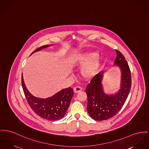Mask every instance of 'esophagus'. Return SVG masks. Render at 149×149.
I'll return each instance as SVG.
<instances>
[{
  "label": "esophagus",
  "mask_w": 149,
  "mask_h": 149,
  "mask_svg": "<svg viewBox=\"0 0 149 149\" xmlns=\"http://www.w3.org/2000/svg\"><path fill=\"white\" fill-rule=\"evenodd\" d=\"M73 90H74V93H79V91H81L82 90V88L81 87H79V86H76V87L74 88Z\"/></svg>",
  "instance_id": "obj_1"
}]
</instances>
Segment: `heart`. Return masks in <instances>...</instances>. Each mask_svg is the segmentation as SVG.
Listing matches in <instances>:
<instances>
[{"label":"heart","instance_id":"heart-1","mask_svg":"<svg viewBox=\"0 0 149 149\" xmlns=\"http://www.w3.org/2000/svg\"><path fill=\"white\" fill-rule=\"evenodd\" d=\"M72 63L74 66L83 67L81 70L82 76L86 79H90L95 74L98 70L100 60L97 52H90L75 56Z\"/></svg>","mask_w":149,"mask_h":149}]
</instances>
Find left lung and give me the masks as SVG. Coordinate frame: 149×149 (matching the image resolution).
I'll return each instance as SVG.
<instances>
[{
	"mask_svg": "<svg viewBox=\"0 0 149 149\" xmlns=\"http://www.w3.org/2000/svg\"><path fill=\"white\" fill-rule=\"evenodd\" d=\"M114 64L121 70V89L115 95H107L103 89L101 80L103 72L96 74L86 88L88 96L87 109L93 119L102 121L114 116L123 107L129 95L132 78L128 64L124 55L118 50Z\"/></svg>",
	"mask_w": 149,
	"mask_h": 149,
	"instance_id": "obj_1",
	"label": "left lung"
}]
</instances>
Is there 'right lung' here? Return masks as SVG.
Returning <instances> with one entry per match:
<instances>
[{"mask_svg": "<svg viewBox=\"0 0 149 149\" xmlns=\"http://www.w3.org/2000/svg\"><path fill=\"white\" fill-rule=\"evenodd\" d=\"M49 46V45L42 46L34 50L31 54ZM21 84L28 104L33 111L40 117L49 120L56 121L64 116L74 94L72 88L61 90L49 98L40 99L33 97L28 91L25 85L22 75Z\"/></svg>", "mask_w": 149, "mask_h": 149, "instance_id": "right-lung-1", "label": "right lung"}]
</instances>
